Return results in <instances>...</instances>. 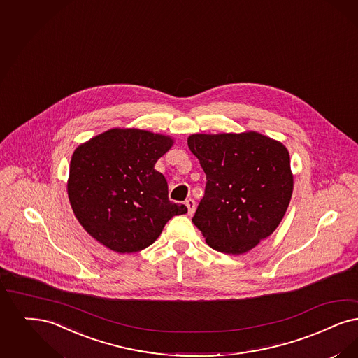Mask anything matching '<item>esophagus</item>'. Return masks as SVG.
<instances>
[{
    "label": "esophagus",
    "mask_w": 358,
    "mask_h": 358,
    "mask_svg": "<svg viewBox=\"0 0 358 358\" xmlns=\"http://www.w3.org/2000/svg\"><path fill=\"white\" fill-rule=\"evenodd\" d=\"M185 205L186 208H187V215H194V212H196V202H194V200H192V199L186 200Z\"/></svg>",
    "instance_id": "34e87169"
}]
</instances>
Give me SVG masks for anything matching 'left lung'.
<instances>
[{
    "instance_id": "8db88e82",
    "label": "left lung",
    "mask_w": 358,
    "mask_h": 358,
    "mask_svg": "<svg viewBox=\"0 0 358 358\" xmlns=\"http://www.w3.org/2000/svg\"><path fill=\"white\" fill-rule=\"evenodd\" d=\"M187 146L206 174L205 194L192 218L206 243L237 256L269 237L293 193L285 146L257 131L192 134Z\"/></svg>"
}]
</instances>
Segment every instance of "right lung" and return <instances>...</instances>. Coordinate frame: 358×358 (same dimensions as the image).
<instances>
[{
  "mask_svg": "<svg viewBox=\"0 0 358 358\" xmlns=\"http://www.w3.org/2000/svg\"><path fill=\"white\" fill-rule=\"evenodd\" d=\"M168 136L141 129H110L73 153L68 196L74 215L99 243L117 253L155 243L185 205L168 197V182L155 169L171 148Z\"/></svg>",
  "mask_w": 358,
  "mask_h": 358,
  "instance_id": "1",
  "label": "right lung"
}]
</instances>
